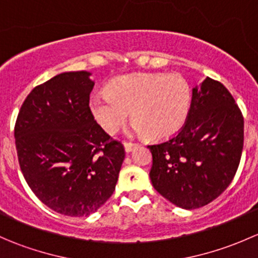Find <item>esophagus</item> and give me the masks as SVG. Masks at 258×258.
<instances>
[{
  "label": "esophagus",
  "mask_w": 258,
  "mask_h": 258,
  "mask_svg": "<svg viewBox=\"0 0 258 258\" xmlns=\"http://www.w3.org/2000/svg\"><path fill=\"white\" fill-rule=\"evenodd\" d=\"M123 146H124V150H126V152H131V151L134 150L137 145L134 144V142H131V141H124Z\"/></svg>",
  "instance_id": "1"
}]
</instances>
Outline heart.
I'll list each match as a JSON object with an SVG mask.
<instances>
[{
	"label": "heart",
	"instance_id": "1",
	"mask_svg": "<svg viewBox=\"0 0 258 258\" xmlns=\"http://www.w3.org/2000/svg\"><path fill=\"white\" fill-rule=\"evenodd\" d=\"M191 88L179 76L163 74H128L111 81L107 92L91 100L96 121L108 134L126 123L132 111L134 128L151 139L177 134L191 107Z\"/></svg>",
	"mask_w": 258,
	"mask_h": 258
}]
</instances>
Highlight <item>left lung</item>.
<instances>
[{
    "mask_svg": "<svg viewBox=\"0 0 258 258\" xmlns=\"http://www.w3.org/2000/svg\"><path fill=\"white\" fill-rule=\"evenodd\" d=\"M147 147L156 191L181 209H200L217 199L235 177L243 148V116L230 91L207 77L192 90L182 128Z\"/></svg>",
    "mask_w": 258,
    "mask_h": 258,
    "instance_id": "obj_1",
    "label": "left lung"
}]
</instances>
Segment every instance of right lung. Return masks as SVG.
<instances>
[{"label":"right lung","mask_w":258,"mask_h":258,"mask_svg":"<svg viewBox=\"0 0 258 258\" xmlns=\"http://www.w3.org/2000/svg\"><path fill=\"white\" fill-rule=\"evenodd\" d=\"M90 72H64L36 86L15 124L18 163L41 202L61 215L96 212L111 196L124 147L96 122Z\"/></svg>","instance_id":"add662e5"}]
</instances>
